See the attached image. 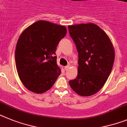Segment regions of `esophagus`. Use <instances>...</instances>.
<instances>
[{"label":"esophagus","instance_id":"34e87169","mask_svg":"<svg viewBox=\"0 0 127 127\" xmlns=\"http://www.w3.org/2000/svg\"><path fill=\"white\" fill-rule=\"evenodd\" d=\"M69 67H70V66H69V65L65 66V70L66 71H68V70H69Z\"/></svg>","mask_w":127,"mask_h":127}]
</instances>
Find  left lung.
Instances as JSON below:
<instances>
[{"instance_id":"left-lung-1","label":"left lung","mask_w":127,"mask_h":127,"mask_svg":"<svg viewBox=\"0 0 127 127\" xmlns=\"http://www.w3.org/2000/svg\"><path fill=\"white\" fill-rule=\"evenodd\" d=\"M69 34L78 53L76 78L69 85L82 96L95 95L102 88L110 75L114 49L105 31L92 23L69 26Z\"/></svg>"}]
</instances>
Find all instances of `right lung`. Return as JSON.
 I'll return each instance as SVG.
<instances>
[{
    "label": "right lung",
    "instance_id": "obj_1",
    "mask_svg": "<svg viewBox=\"0 0 127 127\" xmlns=\"http://www.w3.org/2000/svg\"><path fill=\"white\" fill-rule=\"evenodd\" d=\"M66 33L64 26L39 20L20 34L15 49L16 67L30 91L45 93L55 83L61 73L56 64V47Z\"/></svg>",
    "mask_w": 127,
    "mask_h": 127
}]
</instances>
